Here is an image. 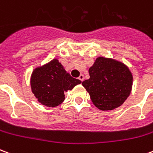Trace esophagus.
<instances>
[{"label":"esophagus","mask_w":153,"mask_h":153,"mask_svg":"<svg viewBox=\"0 0 153 153\" xmlns=\"http://www.w3.org/2000/svg\"><path fill=\"white\" fill-rule=\"evenodd\" d=\"M79 79L80 81H82V82H83V79H84V76H83V74H80L79 77Z\"/></svg>","instance_id":"obj_1"}]
</instances>
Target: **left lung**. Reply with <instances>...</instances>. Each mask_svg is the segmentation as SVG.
Wrapping results in <instances>:
<instances>
[{
	"label": "left lung",
	"mask_w": 153,
	"mask_h": 153,
	"mask_svg": "<svg viewBox=\"0 0 153 153\" xmlns=\"http://www.w3.org/2000/svg\"><path fill=\"white\" fill-rule=\"evenodd\" d=\"M90 78L82 84L94 106L111 111L125 102L131 93L133 75L127 65L111 58L97 57L88 70Z\"/></svg>",
	"instance_id": "1"
}]
</instances>
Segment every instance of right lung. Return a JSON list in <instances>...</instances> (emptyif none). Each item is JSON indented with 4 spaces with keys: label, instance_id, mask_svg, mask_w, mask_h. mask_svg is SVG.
Masks as SVG:
<instances>
[{
    "label": "right lung",
    "instance_id": "add662e5",
    "mask_svg": "<svg viewBox=\"0 0 153 153\" xmlns=\"http://www.w3.org/2000/svg\"><path fill=\"white\" fill-rule=\"evenodd\" d=\"M81 83L70 76L57 59L36 68L30 79L32 93L38 102L49 107L59 106L65 100V92Z\"/></svg>",
    "mask_w": 153,
    "mask_h": 153
}]
</instances>
